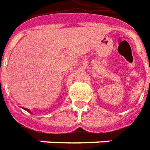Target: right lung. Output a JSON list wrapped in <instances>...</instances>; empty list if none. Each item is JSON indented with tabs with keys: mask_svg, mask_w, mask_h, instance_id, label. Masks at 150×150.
Masks as SVG:
<instances>
[{
	"mask_svg": "<svg viewBox=\"0 0 150 150\" xmlns=\"http://www.w3.org/2000/svg\"><path fill=\"white\" fill-rule=\"evenodd\" d=\"M25 110H26V111H28V112H30V110H29V109H27V108H26V109H25Z\"/></svg>",
	"mask_w": 150,
	"mask_h": 150,
	"instance_id": "1",
	"label": "right lung"
}]
</instances>
